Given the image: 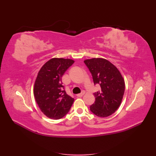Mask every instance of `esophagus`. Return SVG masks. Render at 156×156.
Instances as JSON below:
<instances>
[{"instance_id": "1", "label": "esophagus", "mask_w": 156, "mask_h": 156, "mask_svg": "<svg viewBox=\"0 0 156 156\" xmlns=\"http://www.w3.org/2000/svg\"><path fill=\"white\" fill-rule=\"evenodd\" d=\"M84 92H82L81 93L77 94V97H82V96L84 95Z\"/></svg>"}]
</instances>
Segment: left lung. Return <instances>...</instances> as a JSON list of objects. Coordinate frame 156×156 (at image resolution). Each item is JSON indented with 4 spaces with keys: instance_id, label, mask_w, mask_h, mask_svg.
<instances>
[{
    "instance_id": "obj_1",
    "label": "left lung",
    "mask_w": 156,
    "mask_h": 156,
    "mask_svg": "<svg viewBox=\"0 0 156 156\" xmlns=\"http://www.w3.org/2000/svg\"><path fill=\"white\" fill-rule=\"evenodd\" d=\"M91 73L94 85L100 86L94 93L95 102L90 110L99 117H107L119 107L125 90V83L119 70L104 58H92L84 61Z\"/></svg>"
}]
</instances>
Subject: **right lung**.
<instances>
[{
	"mask_svg": "<svg viewBox=\"0 0 156 156\" xmlns=\"http://www.w3.org/2000/svg\"><path fill=\"white\" fill-rule=\"evenodd\" d=\"M74 63L72 59L54 58L39 71L34 87L36 101L44 114L51 119H60L70 110L74 99L68 95L62 77Z\"/></svg>",
	"mask_w": 156,
	"mask_h": 156,
	"instance_id": "add662e5",
	"label": "right lung"
}]
</instances>
